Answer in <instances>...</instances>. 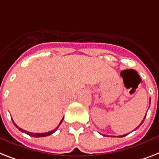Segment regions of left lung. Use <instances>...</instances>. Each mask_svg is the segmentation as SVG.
<instances>
[{"label": "left lung", "instance_id": "obj_1", "mask_svg": "<svg viewBox=\"0 0 159 159\" xmlns=\"http://www.w3.org/2000/svg\"><path fill=\"white\" fill-rule=\"evenodd\" d=\"M145 117H146V115H145ZM145 117H144V118H145ZM144 120H143L142 122H141V123H140V125H139V126H138V127H139V126H140V125L142 124V123H143V122H144ZM138 127H136V128H135V129H137V128H138ZM126 135H127V134H126ZM120 135L119 137H123V136H125V135Z\"/></svg>", "mask_w": 159, "mask_h": 159}]
</instances>
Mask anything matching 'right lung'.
I'll return each instance as SVG.
<instances>
[{"label":"right lung","instance_id":"right-lung-1","mask_svg":"<svg viewBox=\"0 0 159 159\" xmlns=\"http://www.w3.org/2000/svg\"><path fill=\"white\" fill-rule=\"evenodd\" d=\"M63 120H64V117L62 118V120H61V121H60V122H59V125L61 124V122H63ZM14 125H15V126H16L17 128H19V130L20 131H22V132H24V133H26V134H27V135H30V136H33V137H44V136H47V135H51V134L54 133V132H55V131H56V130H57L58 127H59V126H57V128H55V130H53V131H48V132H45V133H33V132H29V131H25V130H23V129H21V128H20V127H19V126H17V125L15 124V122H14Z\"/></svg>","mask_w":159,"mask_h":159}]
</instances>
